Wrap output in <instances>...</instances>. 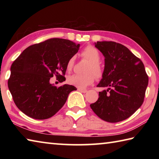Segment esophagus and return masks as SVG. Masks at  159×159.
<instances>
[{
  "label": "esophagus",
  "mask_w": 159,
  "mask_h": 159,
  "mask_svg": "<svg viewBox=\"0 0 159 159\" xmlns=\"http://www.w3.org/2000/svg\"><path fill=\"white\" fill-rule=\"evenodd\" d=\"M78 90L80 91V92L83 93H85L86 92H87V90H85V89H82V88H78Z\"/></svg>",
  "instance_id": "esophagus-1"
}]
</instances>
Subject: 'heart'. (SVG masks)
Returning a JSON list of instances; mask_svg holds the SVG:
<instances>
[{
    "mask_svg": "<svg viewBox=\"0 0 159 159\" xmlns=\"http://www.w3.org/2000/svg\"><path fill=\"white\" fill-rule=\"evenodd\" d=\"M80 55L89 61L85 69L86 73L83 74H74L68 77L67 82L69 84L76 86L79 88H85L90 85L95 80V75L97 77H100L102 74V67L99 61L100 60V53L96 48L88 45L82 50ZM75 63V57H71L67 61L66 68L67 71H71ZM94 73L93 74V73Z\"/></svg>",
    "mask_w": 159,
    "mask_h": 159,
    "instance_id": "b5f03b06",
    "label": "heart"
}]
</instances>
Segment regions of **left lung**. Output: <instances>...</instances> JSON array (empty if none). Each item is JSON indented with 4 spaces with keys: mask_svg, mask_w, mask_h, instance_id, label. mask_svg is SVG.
Returning <instances> with one entry per match:
<instances>
[{
    "mask_svg": "<svg viewBox=\"0 0 159 159\" xmlns=\"http://www.w3.org/2000/svg\"><path fill=\"white\" fill-rule=\"evenodd\" d=\"M95 46L103 54L104 69L98 87L99 98L90 104L101 119L110 123L125 120L143 103L149 78L144 64L128 48L113 41H98Z\"/></svg>",
    "mask_w": 159,
    "mask_h": 159,
    "instance_id": "1",
    "label": "left lung"
}]
</instances>
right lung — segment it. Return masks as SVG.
Segmentation results:
<instances>
[{"mask_svg":"<svg viewBox=\"0 0 159 159\" xmlns=\"http://www.w3.org/2000/svg\"><path fill=\"white\" fill-rule=\"evenodd\" d=\"M80 44L69 40L50 39L32 45L12 63L7 82L17 108L34 119L52 117L64 106L69 94L76 88L64 84L60 87L50 83L56 76L66 80V62L79 50Z\"/></svg>","mask_w":159,"mask_h":159,"instance_id":"add662e5","label":"right lung"}]
</instances>
